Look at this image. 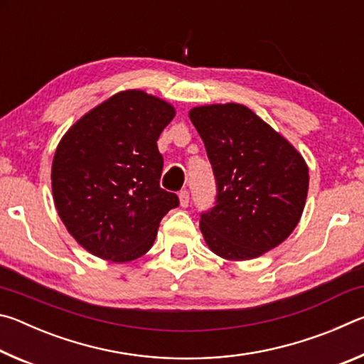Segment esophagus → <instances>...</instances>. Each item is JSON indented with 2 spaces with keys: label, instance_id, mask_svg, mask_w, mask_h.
I'll return each mask as SVG.
<instances>
[{
  "label": "esophagus",
  "instance_id": "1",
  "mask_svg": "<svg viewBox=\"0 0 364 364\" xmlns=\"http://www.w3.org/2000/svg\"><path fill=\"white\" fill-rule=\"evenodd\" d=\"M178 197H180V205L181 207H188L189 205V193L186 189L181 191L180 194H178Z\"/></svg>",
  "mask_w": 364,
  "mask_h": 364
}]
</instances>
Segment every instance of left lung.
Segmentation results:
<instances>
[{"instance_id":"1","label":"left lung","mask_w":364,"mask_h":364,"mask_svg":"<svg viewBox=\"0 0 364 364\" xmlns=\"http://www.w3.org/2000/svg\"><path fill=\"white\" fill-rule=\"evenodd\" d=\"M189 119L217 180L215 207L199 221L208 249L241 262L278 247L305 207L310 176L301 154L242 104L193 107Z\"/></svg>"}]
</instances>
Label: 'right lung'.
Instances as JSON below:
<instances>
[{
    "label": "right lung",
    "instance_id": "1",
    "mask_svg": "<svg viewBox=\"0 0 364 364\" xmlns=\"http://www.w3.org/2000/svg\"><path fill=\"white\" fill-rule=\"evenodd\" d=\"M175 107L141 90L120 91L86 112L54 152L53 199L72 237L114 263L143 257L178 196L160 188L157 139Z\"/></svg>",
    "mask_w": 364,
    "mask_h": 364
}]
</instances>
